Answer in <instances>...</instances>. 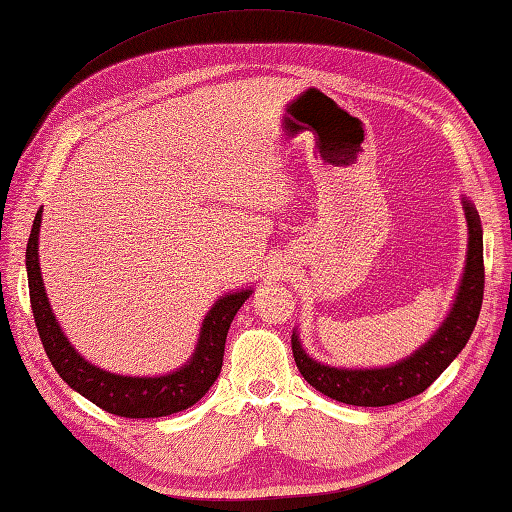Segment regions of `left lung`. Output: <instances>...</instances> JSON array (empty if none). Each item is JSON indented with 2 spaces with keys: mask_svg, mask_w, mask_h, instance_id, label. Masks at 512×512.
<instances>
[{
  "mask_svg": "<svg viewBox=\"0 0 512 512\" xmlns=\"http://www.w3.org/2000/svg\"><path fill=\"white\" fill-rule=\"evenodd\" d=\"M462 203L468 223L466 267L453 307L440 329L409 358L380 369H338L322 364L309 358V353L300 344V336L294 331L291 351H294L296 367L316 391L325 393L331 400L353 406L398 404L429 389L448 364L457 358V353L466 347L484 300V238L473 203H468L466 198H462Z\"/></svg>",
  "mask_w": 512,
  "mask_h": 512,
  "instance_id": "1",
  "label": "left lung"
}]
</instances>
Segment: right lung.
I'll return each mask as SVG.
<instances>
[{"label": "right lung", "instance_id": "right-lung-1", "mask_svg": "<svg viewBox=\"0 0 512 512\" xmlns=\"http://www.w3.org/2000/svg\"><path fill=\"white\" fill-rule=\"evenodd\" d=\"M41 210L44 207H39L26 247L30 307H33L35 325L46 356L61 375V380L68 382V387L81 393L83 398L97 404L99 409L119 417L139 420V417H163L190 409L210 391L221 373L229 325L243 302L252 296V289L232 291L214 302L210 314L203 320L192 358L181 369L159 375V378H139V375L130 378V375L103 371L77 353L50 309L39 271Z\"/></svg>", "mask_w": 512, "mask_h": 512}]
</instances>
